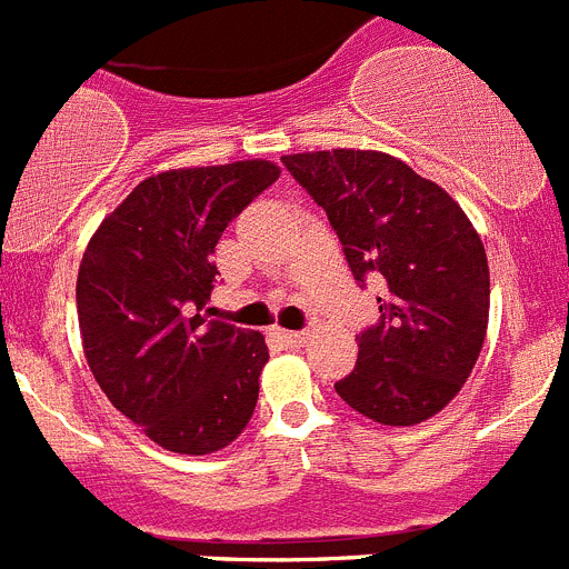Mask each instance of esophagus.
<instances>
[{
    "label": "esophagus",
    "instance_id": "34e87169",
    "mask_svg": "<svg viewBox=\"0 0 569 569\" xmlns=\"http://www.w3.org/2000/svg\"><path fill=\"white\" fill-rule=\"evenodd\" d=\"M279 339L288 347H301L308 341V333L305 330H279Z\"/></svg>",
    "mask_w": 569,
    "mask_h": 569
}]
</instances>
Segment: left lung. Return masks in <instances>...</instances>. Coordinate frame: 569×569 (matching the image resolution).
<instances>
[{"mask_svg": "<svg viewBox=\"0 0 569 569\" xmlns=\"http://www.w3.org/2000/svg\"><path fill=\"white\" fill-rule=\"evenodd\" d=\"M325 208L356 281H385L379 325L356 336L359 361L336 393L387 427L421 425L456 399L479 361L490 268L453 196L381 150L281 156Z\"/></svg>", "mask_w": 569, "mask_h": 569, "instance_id": "1", "label": "left lung"}]
</instances>
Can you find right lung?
I'll use <instances>...</instances> for the list:
<instances>
[{"label":"right lung","mask_w":569,"mask_h":569,"mask_svg":"<svg viewBox=\"0 0 569 569\" xmlns=\"http://www.w3.org/2000/svg\"><path fill=\"white\" fill-rule=\"evenodd\" d=\"M279 173L244 159L148 176L84 248L77 313L90 373L170 453L222 450L256 410L264 336L193 310L210 299L224 228Z\"/></svg>","instance_id":"add662e5"}]
</instances>
